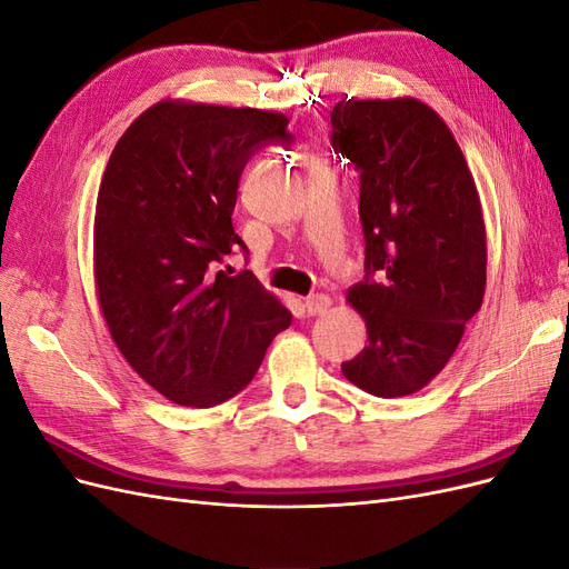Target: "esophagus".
Wrapping results in <instances>:
<instances>
[{
    "mask_svg": "<svg viewBox=\"0 0 569 569\" xmlns=\"http://www.w3.org/2000/svg\"><path fill=\"white\" fill-rule=\"evenodd\" d=\"M330 303H332V299L327 295H313V297H308L303 301V308H306L308 316H322V313H327Z\"/></svg>",
    "mask_w": 569,
    "mask_h": 569,
    "instance_id": "obj_1",
    "label": "esophagus"
}]
</instances>
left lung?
I'll list each match as a JSON object with an SVG mask.
<instances>
[{
  "instance_id": "left-lung-1",
  "label": "left lung",
  "mask_w": 569,
  "mask_h": 569,
  "mask_svg": "<svg viewBox=\"0 0 569 569\" xmlns=\"http://www.w3.org/2000/svg\"><path fill=\"white\" fill-rule=\"evenodd\" d=\"M332 147L360 176L366 280L349 303L368 347L341 363L349 382L396 399L449 363L487 289V230L453 132L412 97L341 99Z\"/></svg>"
}]
</instances>
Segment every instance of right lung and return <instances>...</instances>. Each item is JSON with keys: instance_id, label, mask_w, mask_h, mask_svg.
Returning a JSON list of instances; mask_svg holds the SVG:
<instances>
[{"instance_id": "obj_1", "label": "right lung", "mask_w": 569, "mask_h": 569, "mask_svg": "<svg viewBox=\"0 0 569 569\" xmlns=\"http://www.w3.org/2000/svg\"><path fill=\"white\" fill-rule=\"evenodd\" d=\"M287 116L166 99L111 151L94 216V282L111 339L168 401L211 408L242 391L291 313L234 249L239 178L263 144H289Z\"/></svg>"}]
</instances>
